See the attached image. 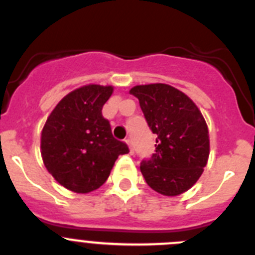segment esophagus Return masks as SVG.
Returning <instances> with one entry per match:
<instances>
[{
  "mask_svg": "<svg viewBox=\"0 0 255 255\" xmlns=\"http://www.w3.org/2000/svg\"><path fill=\"white\" fill-rule=\"evenodd\" d=\"M126 144H128V145H129V148H130V153H131V154H132V153H134V145H132V141H131V139H129V138H128V139H126Z\"/></svg>",
  "mask_w": 255,
  "mask_h": 255,
  "instance_id": "obj_1",
  "label": "esophagus"
}]
</instances>
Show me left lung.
I'll list each match as a JSON object with an SVG mask.
<instances>
[{"label": "left lung", "mask_w": 255, "mask_h": 255, "mask_svg": "<svg viewBox=\"0 0 255 255\" xmlns=\"http://www.w3.org/2000/svg\"><path fill=\"white\" fill-rule=\"evenodd\" d=\"M155 150L140 163L141 175L154 191L175 197L189 190L203 173L209 155L208 128L199 108L186 94L167 84L136 85Z\"/></svg>", "instance_id": "obj_1"}]
</instances>
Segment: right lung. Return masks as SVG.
Returning <instances> with one entry per match:
<instances>
[{
  "label": "right lung",
  "mask_w": 255,
  "mask_h": 255,
  "mask_svg": "<svg viewBox=\"0 0 255 255\" xmlns=\"http://www.w3.org/2000/svg\"><path fill=\"white\" fill-rule=\"evenodd\" d=\"M114 88L89 84L64 97L47 119L40 136L44 166L56 181L75 193L102 186L115 161L129 153L124 141L114 138L103 105Z\"/></svg>",
  "instance_id": "add662e5"
}]
</instances>
